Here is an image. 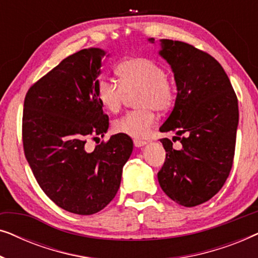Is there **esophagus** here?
I'll use <instances>...</instances> for the list:
<instances>
[{
	"label": "esophagus",
	"mask_w": 258,
	"mask_h": 258,
	"mask_svg": "<svg viewBox=\"0 0 258 258\" xmlns=\"http://www.w3.org/2000/svg\"><path fill=\"white\" fill-rule=\"evenodd\" d=\"M134 144H135V147L140 148V147H143L144 144H147V142L143 140H134Z\"/></svg>",
	"instance_id": "esophagus-1"
}]
</instances>
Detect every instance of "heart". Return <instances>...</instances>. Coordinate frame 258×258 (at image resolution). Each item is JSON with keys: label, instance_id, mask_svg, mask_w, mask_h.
Returning a JSON list of instances; mask_svg holds the SVG:
<instances>
[{"label": "heart", "instance_id": "b5f03b06", "mask_svg": "<svg viewBox=\"0 0 258 258\" xmlns=\"http://www.w3.org/2000/svg\"><path fill=\"white\" fill-rule=\"evenodd\" d=\"M118 82L100 77L95 83V97L108 112H117L126 95H135L139 109L125 112L115 119L116 133L136 137L147 136L153 128L156 116L154 110L163 112L170 109L176 100V88L167 77L161 64L146 57H129L116 67Z\"/></svg>", "mask_w": 258, "mask_h": 258}]
</instances>
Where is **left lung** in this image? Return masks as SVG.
Segmentation results:
<instances>
[{"label": "left lung", "instance_id": "8db88e82", "mask_svg": "<svg viewBox=\"0 0 258 258\" xmlns=\"http://www.w3.org/2000/svg\"><path fill=\"white\" fill-rule=\"evenodd\" d=\"M154 43L155 38H149ZM160 55L174 73L177 96L162 133L175 132V150L162 139L167 156L157 174L176 203L195 207L220 191L230 174L238 125V101L230 80L213 56L181 41L161 40Z\"/></svg>", "mask_w": 258, "mask_h": 258}]
</instances>
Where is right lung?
<instances>
[{
  "label": "right lung",
  "instance_id": "add662e5",
  "mask_svg": "<svg viewBox=\"0 0 258 258\" xmlns=\"http://www.w3.org/2000/svg\"><path fill=\"white\" fill-rule=\"evenodd\" d=\"M105 51L82 49L29 88L24 98V155L38 185L62 209L93 215L111 202L133 151L123 134L89 153V139L103 137L109 117L95 97Z\"/></svg>",
  "mask_w": 258,
  "mask_h": 258
}]
</instances>
